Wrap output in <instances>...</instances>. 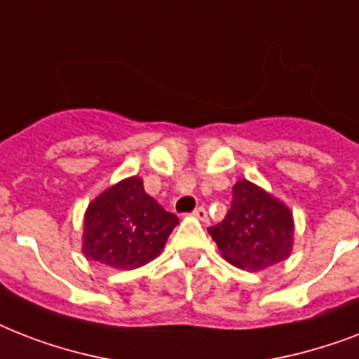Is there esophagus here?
I'll return each instance as SVG.
<instances>
[{
  "label": "esophagus",
  "instance_id": "obj_1",
  "mask_svg": "<svg viewBox=\"0 0 359 359\" xmlns=\"http://www.w3.org/2000/svg\"><path fill=\"white\" fill-rule=\"evenodd\" d=\"M194 216H196L197 219H201V222H207L208 219V214H207V208L205 207H199L194 210Z\"/></svg>",
  "mask_w": 359,
  "mask_h": 359
}]
</instances>
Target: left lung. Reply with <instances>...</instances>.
<instances>
[{
    "label": "left lung",
    "instance_id": "1",
    "mask_svg": "<svg viewBox=\"0 0 359 359\" xmlns=\"http://www.w3.org/2000/svg\"><path fill=\"white\" fill-rule=\"evenodd\" d=\"M208 233L225 261L259 272L289 259L294 245V218L278 197L242 179L233 186V203L224 222Z\"/></svg>",
    "mask_w": 359,
    "mask_h": 359
}]
</instances>
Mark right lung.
Segmentation results:
<instances>
[{
  "label": "right lung",
  "instance_id": "right-lung-1",
  "mask_svg": "<svg viewBox=\"0 0 359 359\" xmlns=\"http://www.w3.org/2000/svg\"><path fill=\"white\" fill-rule=\"evenodd\" d=\"M179 224L175 214L158 205L134 175L98 194L83 216L81 253L115 270H134L162 253Z\"/></svg>",
  "mask_w": 359,
  "mask_h": 359
}]
</instances>
